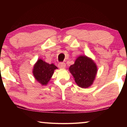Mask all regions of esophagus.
<instances>
[{
    "instance_id": "1",
    "label": "esophagus",
    "mask_w": 127,
    "mask_h": 127,
    "mask_svg": "<svg viewBox=\"0 0 127 127\" xmlns=\"http://www.w3.org/2000/svg\"><path fill=\"white\" fill-rule=\"evenodd\" d=\"M58 67L60 69H65L66 67V64L65 63H63V62H61L58 64Z\"/></svg>"
}]
</instances>
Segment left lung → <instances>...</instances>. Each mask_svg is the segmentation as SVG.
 Returning <instances> with one entry per match:
<instances>
[{
	"label": "left lung",
	"mask_w": 127,
	"mask_h": 127,
	"mask_svg": "<svg viewBox=\"0 0 127 127\" xmlns=\"http://www.w3.org/2000/svg\"><path fill=\"white\" fill-rule=\"evenodd\" d=\"M77 86L87 88L91 86L96 77L98 67L95 62L86 55H80L69 68Z\"/></svg>",
	"instance_id": "obj_1"
}]
</instances>
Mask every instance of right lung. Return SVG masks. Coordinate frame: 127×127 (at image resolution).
Segmentation results:
<instances>
[{"label": "right lung", "mask_w": 127, "mask_h": 127, "mask_svg": "<svg viewBox=\"0 0 127 127\" xmlns=\"http://www.w3.org/2000/svg\"><path fill=\"white\" fill-rule=\"evenodd\" d=\"M57 69L58 67L54 64H49L41 59H39L33 66V75L40 84L42 86H46Z\"/></svg>", "instance_id": "right-lung-1"}]
</instances>
